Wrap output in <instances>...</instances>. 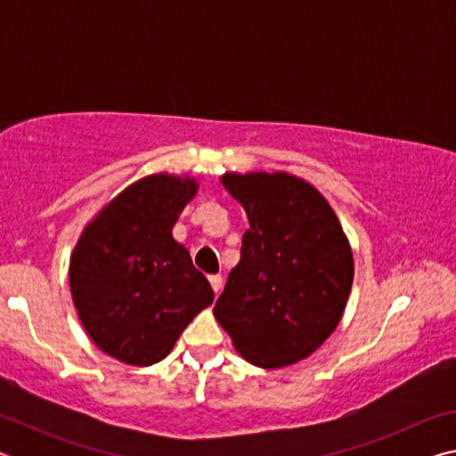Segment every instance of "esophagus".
<instances>
[{
	"label": "esophagus",
	"mask_w": 456,
	"mask_h": 456,
	"mask_svg": "<svg viewBox=\"0 0 456 456\" xmlns=\"http://www.w3.org/2000/svg\"><path fill=\"white\" fill-rule=\"evenodd\" d=\"M209 283H211V288H213V291H215V296H219L221 285H223V277H221V275H211V277H209Z\"/></svg>",
	"instance_id": "esophagus-1"
}]
</instances>
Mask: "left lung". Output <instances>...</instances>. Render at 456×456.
Instances as JSON below:
<instances>
[{
  "mask_svg": "<svg viewBox=\"0 0 456 456\" xmlns=\"http://www.w3.org/2000/svg\"><path fill=\"white\" fill-rule=\"evenodd\" d=\"M229 195L249 229L213 314L235 350L259 368L296 364L342 320L354 257L334 209L310 183L288 173H227Z\"/></svg>",
  "mask_w": 456,
  "mask_h": 456,
  "instance_id": "left-lung-1",
  "label": "left lung"
}]
</instances>
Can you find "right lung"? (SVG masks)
Here are the masks:
<instances>
[{
    "label": "right lung",
    "mask_w": 456,
    "mask_h": 456,
    "mask_svg": "<svg viewBox=\"0 0 456 456\" xmlns=\"http://www.w3.org/2000/svg\"><path fill=\"white\" fill-rule=\"evenodd\" d=\"M191 176L151 175L92 219L70 257L78 318L100 350L130 366L163 360L195 315L213 304L207 277L173 239Z\"/></svg>",
    "instance_id": "right-lung-1"
}]
</instances>
